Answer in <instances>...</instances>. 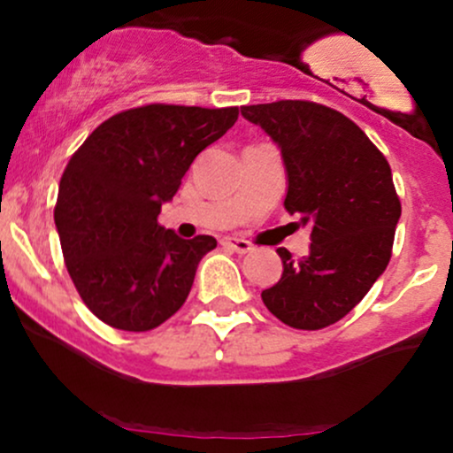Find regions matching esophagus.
<instances>
[{
    "instance_id": "obj_1",
    "label": "esophagus",
    "mask_w": 453,
    "mask_h": 453,
    "mask_svg": "<svg viewBox=\"0 0 453 453\" xmlns=\"http://www.w3.org/2000/svg\"><path fill=\"white\" fill-rule=\"evenodd\" d=\"M221 244H223V247L232 249V251H236V253H249V251H251V249H253L251 242L244 241V238H236V236L223 238Z\"/></svg>"
}]
</instances>
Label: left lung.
<instances>
[{"instance_id": "obj_1", "label": "left lung", "mask_w": 453, "mask_h": 453, "mask_svg": "<svg viewBox=\"0 0 453 453\" xmlns=\"http://www.w3.org/2000/svg\"><path fill=\"white\" fill-rule=\"evenodd\" d=\"M241 112L279 144L285 209L311 226L304 257L277 249L283 274L262 300L283 324L321 330L360 303L392 257L400 219L392 170L351 119L324 104L280 100Z\"/></svg>"}]
</instances>
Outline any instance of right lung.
<instances>
[{"instance_id": "add662e5", "label": "right lung", "mask_w": 453, "mask_h": 453, "mask_svg": "<svg viewBox=\"0 0 453 453\" xmlns=\"http://www.w3.org/2000/svg\"><path fill=\"white\" fill-rule=\"evenodd\" d=\"M238 119V106L147 104L104 121L67 161L55 204L65 268L104 324L147 332L183 306L212 236L159 226L191 161Z\"/></svg>"}]
</instances>
